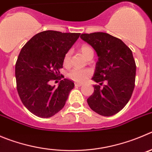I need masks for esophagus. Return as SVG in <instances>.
I'll return each mask as SVG.
<instances>
[{
  "mask_svg": "<svg viewBox=\"0 0 152 152\" xmlns=\"http://www.w3.org/2000/svg\"><path fill=\"white\" fill-rule=\"evenodd\" d=\"M83 86V83H75V86H77V87H80V86Z\"/></svg>",
  "mask_w": 152,
  "mask_h": 152,
  "instance_id": "1",
  "label": "esophagus"
}]
</instances>
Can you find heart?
<instances>
[{
  "label": "heart",
  "instance_id": "1",
  "mask_svg": "<svg viewBox=\"0 0 152 152\" xmlns=\"http://www.w3.org/2000/svg\"><path fill=\"white\" fill-rule=\"evenodd\" d=\"M79 51L86 58H88L91 55H94L93 49L87 44L81 46ZM69 64H70V52H67L64 56L63 64L64 66H69ZM90 75L91 72L89 69H73L67 73V77L76 83H83L90 76Z\"/></svg>",
  "mask_w": 152,
  "mask_h": 152
}]
</instances>
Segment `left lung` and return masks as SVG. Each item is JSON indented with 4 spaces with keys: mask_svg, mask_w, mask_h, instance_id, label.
<instances>
[{
    "mask_svg": "<svg viewBox=\"0 0 152 152\" xmlns=\"http://www.w3.org/2000/svg\"><path fill=\"white\" fill-rule=\"evenodd\" d=\"M80 37L99 57L92 79L100 86H94L88 104L100 115H115L128 103L135 86L137 66L132 51L122 40L103 32L83 34ZM103 81L106 84L100 88Z\"/></svg>",
    "mask_w": 152,
    "mask_h": 152,
    "instance_id": "left-lung-1",
    "label": "left lung"
}]
</instances>
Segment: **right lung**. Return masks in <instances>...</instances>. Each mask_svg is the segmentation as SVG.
Returning <instances> with one entry per match:
<instances>
[{
    "label": "right lung",
    "instance_id": "1",
    "mask_svg": "<svg viewBox=\"0 0 152 152\" xmlns=\"http://www.w3.org/2000/svg\"><path fill=\"white\" fill-rule=\"evenodd\" d=\"M79 33L45 31L26 42L15 64L18 94L24 106L39 118H50L63 109L74 83L61 80L58 88L50 81L61 79L63 58Z\"/></svg>",
    "mask_w": 152,
    "mask_h": 152
}]
</instances>
